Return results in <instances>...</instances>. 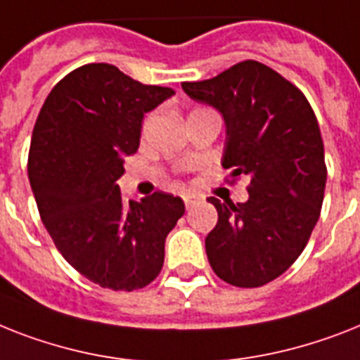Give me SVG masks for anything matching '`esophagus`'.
I'll list each match as a JSON object with an SVG mask.
<instances>
[{
  "instance_id": "obj_1",
  "label": "esophagus",
  "mask_w": 360,
  "mask_h": 360,
  "mask_svg": "<svg viewBox=\"0 0 360 360\" xmlns=\"http://www.w3.org/2000/svg\"><path fill=\"white\" fill-rule=\"evenodd\" d=\"M183 200H185V207H186V209H192V207L200 203L201 198H200V195H195V194H186L185 198H183Z\"/></svg>"
}]
</instances>
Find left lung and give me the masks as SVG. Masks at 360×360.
I'll return each instance as SVG.
<instances>
[{
  "instance_id": "8db88e82",
  "label": "left lung",
  "mask_w": 360,
  "mask_h": 360,
  "mask_svg": "<svg viewBox=\"0 0 360 360\" xmlns=\"http://www.w3.org/2000/svg\"><path fill=\"white\" fill-rule=\"evenodd\" d=\"M181 86L221 114V166L250 179L244 203L209 198L218 210L205 238L210 266L229 285H266L302 255L320 218L327 170L316 116L302 90L257 60Z\"/></svg>"
}]
</instances>
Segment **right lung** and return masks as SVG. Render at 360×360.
<instances>
[{
	"mask_svg": "<svg viewBox=\"0 0 360 360\" xmlns=\"http://www.w3.org/2000/svg\"><path fill=\"white\" fill-rule=\"evenodd\" d=\"M174 94L94 63L60 79L38 114L27 165L38 212L64 259L103 288L150 285L185 214L181 198L125 201L116 185L124 157L139 150L144 114Z\"/></svg>",
	"mask_w": 360,
	"mask_h": 360,
	"instance_id": "add662e5",
	"label": "right lung"
}]
</instances>
